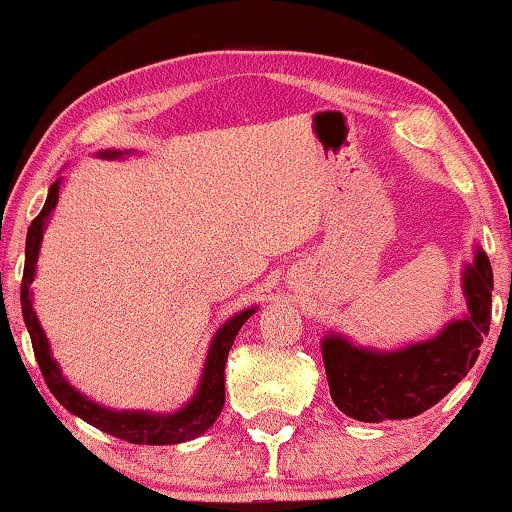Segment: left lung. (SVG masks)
<instances>
[{"label": "left lung", "instance_id": "left-lung-1", "mask_svg": "<svg viewBox=\"0 0 512 512\" xmlns=\"http://www.w3.org/2000/svg\"><path fill=\"white\" fill-rule=\"evenodd\" d=\"M494 275L489 258L475 249L464 268L468 314L450 321L436 338L394 352L356 347L345 335L321 340L331 398L347 417L387 422L422 415L468 375L492 321Z\"/></svg>", "mask_w": 512, "mask_h": 512}]
</instances>
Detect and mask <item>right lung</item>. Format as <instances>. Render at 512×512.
<instances>
[{
    "mask_svg": "<svg viewBox=\"0 0 512 512\" xmlns=\"http://www.w3.org/2000/svg\"><path fill=\"white\" fill-rule=\"evenodd\" d=\"M132 151H100V158H123L130 156ZM60 181H53V186L48 188V198L44 202V209L37 214V219L32 221V226L27 228V240H25V270H23V282H20V305H23V319L27 331L32 338V349L37 356V363L41 368V375L51 389V394L58 398L62 408H67L72 415L81 417L83 422L93 424L95 429H100L109 436H116L121 440L135 445H177L193 440L205 433L209 426L216 422V417L221 415L223 401H226V361L228 352L233 347L235 335L240 333L244 321L256 312V307L242 310L240 314H233L219 331L214 333L212 345H209V354L205 361V370H202L200 384L195 389L191 401L184 408L172 412V415H158V412H139V410H111L102 408L100 403L90 401L88 396H83L81 391H76L72 384L67 382V377L62 375L58 361L53 359L51 347H48L46 333L41 328L37 314L32 307V291L30 284L34 282V268H37V258L41 249V240H44V228L48 223V216L58 205L60 195Z\"/></svg>",
    "mask_w": 512,
    "mask_h": 512,
    "instance_id": "right-lung-1",
    "label": "right lung"
}]
</instances>
